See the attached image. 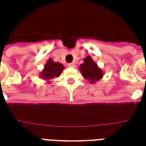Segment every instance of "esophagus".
Returning a JSON list of instances; mask_svg holds the SVG:
<instances>
[{
  "label": "esophagus",
  "mask_w": 146,
  "mask_h": 146,
  "mask_svg": "<svg viewBox=\"0 0 146 146\" xmlns=\"http://www.w3.org/2000/svg\"><path fill=\"white\" fill-rule=\"evenodd\" d=\"M68 66H70V67L74 68V67H75V66H76V64H75L74 62H71V63H69V64H68Z\"/></svg>",
  "instance_id": "esophagus-1"
}]
</instances>
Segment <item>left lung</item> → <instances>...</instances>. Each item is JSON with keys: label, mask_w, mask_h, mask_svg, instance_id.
I'll use <instances>...</instances> for the list:
<instances>
[{"label": "left lung", "mask_w": 146, "mask_h": 146, "mask_svg": "<svg viewBox=\"0 0 146 146\" xmlns=\"http://www.w3.org/2000/svg\"><path fill=\"white\" fill-rule=\"evenodd\" d=\"M80 70L84 78L90 80L91 84L95 83L103 76V72L98 67V65L93 61L90 56L86 57L84 63L80 65Z\"/></svg>", "instance_id": "obj_1"}]
</instances>
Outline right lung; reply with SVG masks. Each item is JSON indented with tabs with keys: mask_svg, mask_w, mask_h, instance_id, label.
<instances>
[{
	"mask_svg": "<svg viewBox=\"0 0 146 146\" xmlns=\"http://www.w3.org/2000/svg\"><path fill=\"white\" fill-rule=\"evenodd\" d=\"M63 69L64 66L59 62H53L52 59H48V62L45 65L44 70L40 74V76L46 80L58 77L61 74Z\"/></svg>",
	"mask_w": 146,
	"mask_h": 146,
	"instance_id": "obj_1",
	"label": "right lung"
}]
</instances>
